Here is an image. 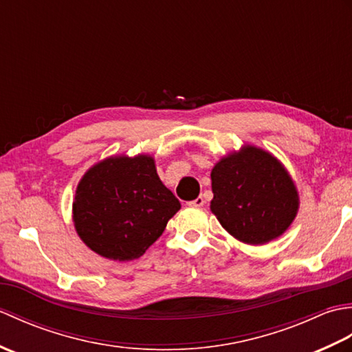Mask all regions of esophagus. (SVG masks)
I'll return each mask as SVG.
<instances>
[{
  "mask_svg": "<svg viewBox=\"0 0 352 352\" xmlns=\"http://www.w3.org/2000/svg\"><path fill=\"white\" fill-rule=\"evenodd\" d=\"M204 203H206L204 198H203V197H198L197 199L190 201L189 206H190V207H203V206H204Z\"/></svg>",
  "mask_w": 352,
  "mask_h": 352,
  "instance_id": "1",
  "label": "esophagus"
}]
</instances>
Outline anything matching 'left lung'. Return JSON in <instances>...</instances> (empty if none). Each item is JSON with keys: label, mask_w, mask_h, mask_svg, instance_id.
Masks as SVG:
<instances>
[{"label": "left lung", "mask_w": 352, "mask_h": 352, "mask_svg": "<svg viewBox=\"0 0 352 352\" xmlns=\"http://www.w3.org/2000/svg\"><path fill=\"white\" fill-rule=\"evenodd\" d=\"M210 210L221 226L246 245L280 237L300 210L294 178L276 157L245 144L216 162L212 169Z\"/></svg>", "instance_id": "8db88e82"}]
</instances>
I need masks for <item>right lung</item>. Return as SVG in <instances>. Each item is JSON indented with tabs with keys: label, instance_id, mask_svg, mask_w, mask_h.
Here are the masks:
<instances>
[{
	"label": "right lung",
	"instance_id": "add662e5",
	"mask_svg": "<svg viewBox=\"0 0 352 352\" xmlns=\"http://www.w3.org/2000/svg\"><path fill=\"white\" fill-rule=\"evenodd\" d=\"M182 208L149 154L110 155L81 177L72 201L78 237L98 256L130 261L144 256Z\"/></svg>",
	"mask_w": 352,
	"mask_h": 352
}]
</instances>
